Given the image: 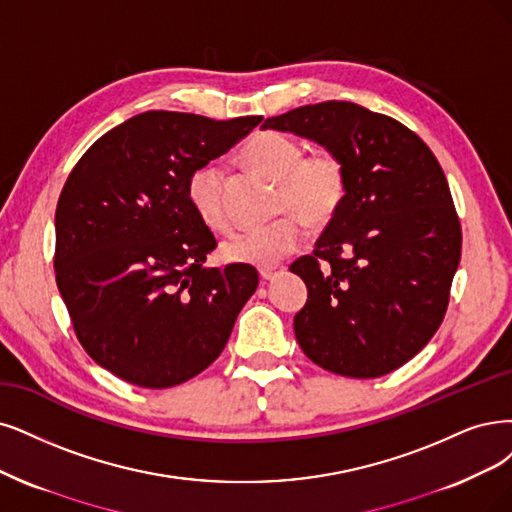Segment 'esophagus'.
Returning <instances> with one entry per match:
<instances>
[{
	"mask_svg": "<svg viewBox=\"0 0 512 512\" xmlns=\"http://www.w3.org/2000/svg\"><path fill=\"white\" fill-rule=\"evenodd\" d=\"M259 274H261L263 280H274V278H278L282 274V268H261Z\"/></svg>",
	"mask_w": 512,
	"mask_h": 512,
	"instance_id": "34e87169",
	"label": "esophagus"
}]
</instances>
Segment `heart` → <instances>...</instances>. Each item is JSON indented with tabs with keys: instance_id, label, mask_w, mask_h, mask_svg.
<instances>
[{
	"instance_id": "b5f03b06",
	"label": "heart",
	"mask_w": 512,
	"mask_h": 512,
	"mask_svg": "<svg viewBox=\"0 0 512 512\" xmlns=\"http://www.w3.org/2000/svg\"><path fill=\"white\" fill-rule=\"evenodd\" d=\"M244 156L263 175L278 181L276 208L282 215L230 236L221 244V255L232 263L272 268L304 240V221L325 225L335 217L348 189L346 166L329 149L304 156L299 141L276 130L257 132L246 143ZM187 198L208 227H230L223 202V170L217 164H202L189 175Z\"/></svg>"
}]
</instances>
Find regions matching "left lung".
I'll return each mask as SVG.
<instances>
[{"label":"left lung","mask_w":512,"mask_h":512,"mask_svg":"<svg viewBox=\"0 0 512 512\" xmlns=\"http://www.w3.org/2000/svg\"><path fill=\"white\" fill-rule=\"evenodd\" d=\"M346 166V198L314 253L291 272L308 301L297 344L331 373L380 377L399 369L437 333L462 253L460 219L439 160L413 130L348 101H325L268 118Z\"/></svg>","instance_id":"1"}]
</instances>
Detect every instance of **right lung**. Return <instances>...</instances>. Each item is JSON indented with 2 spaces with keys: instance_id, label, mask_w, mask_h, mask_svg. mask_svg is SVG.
Wrapping results in <instances>:
<instances>
[{
  "instance_id": "right-lung-1",
  "label": "right lung",
  "mask_w": 512,
  "mask_h": 512,
  "mask_svg": "<svg viewBox=\"0 0 512 512\" xmlns=\"http://www.w3.org/2000/svg\"><path fill=\"white\" fill-rule=\"evenodd\" d=\"M261 116L145 111L73 166L56 204V285L94 363L141 388L179 386L225 348L259 285L253 266L206 268L217 240L187 179Z\"/></svg>"
}]
</instances>
